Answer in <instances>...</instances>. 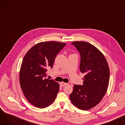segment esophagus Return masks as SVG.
<instances>
[{"mask_svg":"<svg viewBox=\"0 0 125 125\" xmlns=\"http://www.w3.org/2000/svg\"><path fill=\"white\" fill-rule=\"evenodd\" d=\"M60 84L61 86H64L68 85V83H65V82H60Z\"/></svg>","mask_w":125,"mask_h":125,"instance_id":"1","label":"esophagus"}]
</instances>
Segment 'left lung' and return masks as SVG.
<instances>
[{
    "mask_svg": "<svg viewBox=\"0 0 125 125\" xmlns=\"http://www.w3.org/2000/svg\"><path fill=\"white\" fill-rule=\"evenodd\" d=\"M81 56L80 70L85 75L83 84L74 85L70 94L74 105L82 110L92 109L101 102L106 94L110 80V69L104 54L86 42L75 41Z\"/></svg>",
    "mask_w": 125,
    "mask_h": 125,
    "instance_id": "left-lung-1",
    "label": "left lung"
}]
</instances>
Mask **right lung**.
<instances>
[{"label":"right lung","mask_w":125,"mask_h":125,"mask_svg":"<svg viewBox=\"0 0 125 125\" xmlns=\"http://www.w3.org/2000/svg\"><path fill=\"white\" fill-rule=\"evenodd\" d=\"M66 44L56 41L39 43L25 55L20 71V83L27 100L43 109L51 105L59 90L57 82L46 78L48 68H52L57 54Z\"/></svg>","instance_id":"1"}]
</instances>
